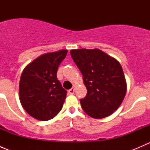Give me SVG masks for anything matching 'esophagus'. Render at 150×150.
<instances>
[{
	"mask_svg": "<svg viewBox=\"0 0 150 150\" xmlns=\"http://www.w3.org/2000/svg\"><path fill=\"white\" fill-rule=\"evenodd\" d=\"M68 92H69V93H70V94H73V93H75V88H74V86L72 88L69 89V90L68 91Z\"/></svg>",
	"mask_w": 150,
	"mask_h": 150,
	"instance_id": "1",
	"label": "esophagus"
}]
</instances>
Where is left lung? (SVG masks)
<instances>
[{
    "label": "left lung",
    "mask_w": 150,
    "mask_h": 150,
    "mask_svg": "<svg viewBox=\"0 0 150 150\" xmlns=\"http://www.w3.org/2000/svg\"><path fill=\"white\" fill-rule=\"evenodd\" d=\"M71 57L83 78L87 94L80 99L85 112L101 119L112 114L126 93V81L120 63L99 49H75Z\"/></svg>",
    "instance_id": "left-lung-1"
}]
</instances>
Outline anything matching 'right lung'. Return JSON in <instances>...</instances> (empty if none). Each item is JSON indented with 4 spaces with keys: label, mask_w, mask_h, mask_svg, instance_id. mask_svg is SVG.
<instances>
[{
    "label": "right lung",
    "mask_w": 150,
    "mask_h": 150,
    "mask_svg": "<svg viewBox=\"0 0 150 150\" xmlns=\"http://www.w3.org/2000/svg\"><path fill=\"white\" fill-rule=\"evenodd\" d=\"M67 50L48 53L24 69L19 81V100L25 111L34 118L46 121L62 109L67 91L57 77V69Z\"/></svg>",
    "instance_id": "right-lung-1"
}]
</instances>
